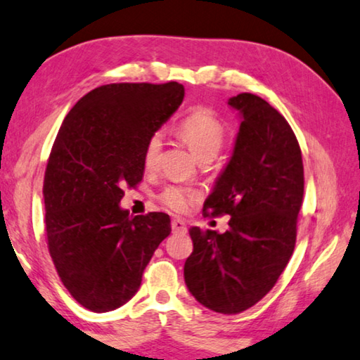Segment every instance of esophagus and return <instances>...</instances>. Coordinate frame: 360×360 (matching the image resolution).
Listing matches in <instances>:
<instances>
[{
  "label": "esophagus",
  "instance_id": "34e87169",
  "mask_svg": "<svg viewBox=\"0 0 360 360\" xmlns=\"http://www.w3.org/2000/svg\"><path fill=\"white\" fill-rule=\"evenodd\" d=\"M170 226H172L174 232H180V234H185L186 232V223H185V219H181V218H174Z\"/></svg>",
  "mask_w": 360,
  "mask_h": 360
}]
</instances>
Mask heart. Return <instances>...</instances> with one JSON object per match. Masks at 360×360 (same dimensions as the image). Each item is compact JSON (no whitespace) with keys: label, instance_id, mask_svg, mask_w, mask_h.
Returning <instances> with one entry per match:
<instances>
[{"label":"heart","instance_id":"obj_1","mask_svg":"<svg viewBox=\"0 0 360 360\" xmlns=\"http://www.w3.org/2000/svg\"><path fill=\"white\" fill-rule=\"evenodd\" d=\"M175 134L191 148L194 156L200 162H210L215 160L224 147L226 131L223 123L213 115V112L199 109L190 113L175 126ZM162 147V136L160 132L151 134L145 142L142 160L147 169H155L160 161V151ZM198 199V191L190 186L169 185L160 194V200L164 207L172 212L188 210Z\"/></svg>","mask_w":360,"mask_h":360}]
</instances>
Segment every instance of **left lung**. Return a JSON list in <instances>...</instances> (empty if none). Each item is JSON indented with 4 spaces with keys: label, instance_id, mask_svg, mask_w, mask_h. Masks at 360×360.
Instances as JSON below:
<instances>
[{
    "label": "left lung",
    "instance_id": "8db88e82",
    "mask_svg": "<svg viewBox=\"0 0 360 360\" xmlns=\"http://www.w3.org/2000/svg\"><path fill=\"white\" fill-rule=\"evenodd\" d=\"M240 126L234 150L204 210L229 215V228H191L185 283L200 305L237 314L275 286L292 256L304 199V162L294 131L267 101L251 93L229 98Z\"/></svg>",
    "mask_w": 360,
    "mask_h": 360
}]
</instances>
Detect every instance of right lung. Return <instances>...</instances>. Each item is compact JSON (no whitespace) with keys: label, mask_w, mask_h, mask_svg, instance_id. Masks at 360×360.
Instances as JSON below:
<instances>
[{"label":"right lung","mask_w":360,"mask_h":360,"mask_svg":"<svg viewBox=\"0 0 360 360\" xmlns=\"http://www.w3.org/2000/svg\"><path fill=\"white\" fill-rule=\"evenodd\" d=\"M176 82L110 84L85 94L55 139L44 175L49 251L82 307L112 311L137 292L142 274L170 234L166 213L129 217L123 188L143 176V147L179 109Z\"/></svg>","instance_id":"right-lung-1"}]
</instances>
